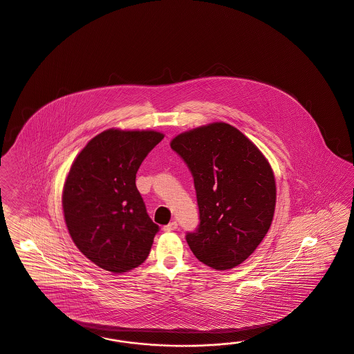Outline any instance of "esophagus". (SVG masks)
Masks as SVG:
<instances>
[{
    "label": "esophagus",
    "instance_id": "34e87169",
    "mask_svg": "<svg viewBox=\"0 0 354 354\" xmlns=\"http://www.w3.org/2000/svg\"><path fill=\"white\" fill-rule=\"evenodd\" d=\"M176 229H178V222H176V221H172L169 225L163 226V232H174V230H176Z\"/></svg>",
    "mask_w": 354,
    "mask_h": 354
}]
</instances>
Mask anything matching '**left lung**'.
I'll use <instances>...</instances> for the list:
<instances>
[{
	"mask_svg": "<svg viewBox=\"0 0 354 354\" xmlns=\"http://www.w3.org/2000/svg\"><path fill=\"white\" fill-rule=\"evenodd\" d=\"M194 175L200 225L187 243L201 263L227 270L243 263L267 235L276 207L268 159L239 129L210 122L170 142Z\"/></svg>",
	"mask_w": 354,
	"mask_h": 354,
	"instance_id": "obj_1",
	"label": "left lung"
}]
</instances>
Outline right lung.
I'll use <instances>...</instances> for the list:
<instances>
[{"label":"right lung","instance_id":"add662e5","mask_svg":"<svg viewBox=\"0 0 354 354\" xmlns=\"http://www.w3.org/2000/svg\"><path fill=\"white\" fill-rule=\"evenodd\" d=\"M157 131L110 128L91 138L62 188L64 218L77 248L99 268L119 274L141 266L158 232L136 187V174L162 141Z\"/></svg>","mask_w":354,"mask_h":354}]
</instances>
